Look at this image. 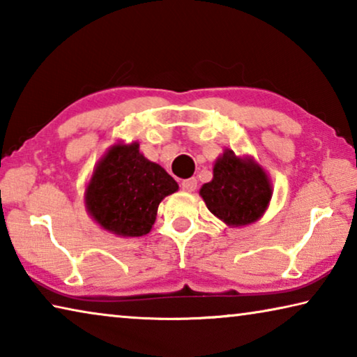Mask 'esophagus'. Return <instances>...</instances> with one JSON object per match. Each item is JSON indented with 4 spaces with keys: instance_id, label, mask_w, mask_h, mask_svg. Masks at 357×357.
<instances>
[{
    "instance_id": "1",
    "label": "esophagus",
    "mask_w": 357,
    "mask_h": 357,
    "mask_svg": "<svg viewBox=\"0 0 357 357\" xmlns=\"http://www.w3.org/2000/svg\"><path fill=\"white\" fill-rule=\"evenodd\" d=\"M197 179L195 178H189V179H184L183 183H181V187H183V190L185 192H193L197 189Z\"/></svg>"
}]
</instances>
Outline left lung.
<instances>
[{
    "label": "left lung",
    "instance_id": "left-lung-1",
    "mask_svg": "<svg viewBox=\"0 0 357 357\" xmlns=\"http://www.w3.org/2000/svg\"><path fill=\"white\" fill-rule=\"evenodd\" d=\"M200 195L208 209L228 225L243 227L255 222L271 200V184L263 168L225 151L214 165V178Z\"/></svg>",
    "mask_w": 357,
    "mask_h": 357
}]
</instances>
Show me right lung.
<instances>
[{"label": "right lung", "mask_w": 357, "mask_h": 357, "mask_svg": "<svg viewBox=\"0 0 357 357\" xmlns=\"http://www.w3.org/2000/svg\"><path fill=\"white\" fill-rule=\"evenodd\" d=\"M176 190V181L132 143L108 151L84 197L88 213L100 227L119 236H143L154 225L159 203Z\"/></svg>", "instance_id": "1"}]
</instances>
